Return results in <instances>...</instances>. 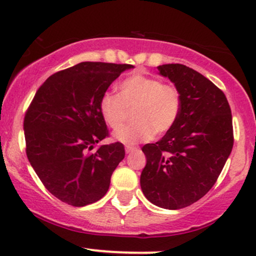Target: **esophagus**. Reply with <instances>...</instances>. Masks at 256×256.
<instances>
[{"instance_id": "34e87169", "label": "esophagus", "mask_w": 256, "mask_h": 256, "mask_svg": "<svg viewBox=\"0 0 256 256\" xmlns=\"http://www.w3.org/2000/svg\"><path fill=\"white\" fill-rule=\"evenodd\" d=\"M134 150H137L136 146H125V152H126V154H130V152H134Z\"/></svg>"}]
</instances>
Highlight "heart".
<instances>
[{
    "label": "heart",
    "instance_id": "b5f03b06",
    "mask_svg": "<svg viewBox=\"0 0 256 256\" xmlns=\"http://www.w3.org/2000/svg\"><path fill=\"white\" fill-rule=\"evenodd\" d=\"M100 113L110 128H118L134 109L130 126L118 129L113 140L132 146L146 142L152 136L165 134L176 125L180 114L182 98L172 85L142 73H134L119 84V96L106 92L100 100Z\"/></svg>",
    "mask_w": 256,
    "mask_h": 256
}]
</instances>
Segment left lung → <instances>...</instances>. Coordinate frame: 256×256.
<instances>
[{
  "mask_svg": "<svg viewBox=\"0 0 256 256\" xmlns=\"http://www.w3.org/2000/svg\"><path fill=\"white\" fill-rule=\"evenodd\" d=\"M158 70L179 91L182 108L165 136L143 146L140 188L152 204L180 210L204 198L218 179L234 146L232 116L224 92L201 73L180 64Z\"/></svg>",
  "mask_w": 256,
  "mask_h": 256,
  "instance_id": "8db88e82",
  "label": "left lung"
}]
</instances>
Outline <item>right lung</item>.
Wrapping results in <instances>:
<instances>
[{"mask_svg":"<svg viewBox=\"0 0 256 256\" xmlns=\"http://www.w3.org/2000/svg\"><path fill=\"white\" fill-rule=\"evenodd\" d=\"M132 64L80 62L40 85L24 119L26 155L52 195L74 206L94 204L110 189L112 173L125 156L122 143L108 136L100 100Z\"/></svg>","mask_w":256,"mask_h":256,"instance_id":"right-lung-1","label":"right lung"}]
</instances>
